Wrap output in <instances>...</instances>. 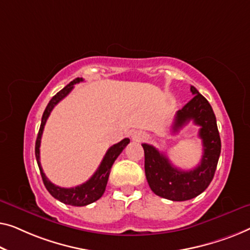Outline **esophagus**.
Listing matches in <instances>:
<instances>
[{
    "instance_id": "34e87169",
    "label": "esophagus",
    "mask_w": 250,
    "mask_h": 250,
    "mask_svg": "<svg viewBox=\"0 0 250 250\" xmlns=\"http://www.w3.org/2000/svg\"><path fill=\"white\" fill-rule=\"evenodd\" d=\"M145 133L143 131H140V130H136V131H133L131 133V139L133 142H142V140L145 138Z\"/></svg>"
}]
</instances>
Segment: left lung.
Wrapping results in <instances>:
<instances>
[{
    "instance_id": "1",
    "label": "left lung",
    "mask_w": 250,
    "mask_h": 250,
    "mask_svg": "<svg viewBox=\"0 0 250 250\" xmlns=\"http://www.w3.org/2000/svg\"><path fill=\"white\" fill-rule=\"evenodd\" d=\"M194 97L175 114L172 132H178L189 121L199 125L198 136L203 143V156L195 168L184 171L173 167L170 160L155 147L143 144L145 173L154 194L173 202L195 198L208 187L215 173L221 154V139L216 118L208 101L190 87Z\"/></svg>"
}]
</instances>
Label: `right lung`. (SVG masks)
I'll list each match as a JSON object with an SVG mask.
<instances>
[{
  "instance_id": "obj_1",
  "label": "right lung",
  "mask_w": 250,
  "mask_h": 250,
  "mask_svg": "<svg viewBox=\"0 0 250 250\" xmlns=\"http://www.w3.org/2000/svg\"><path fill=\"white\" fill-rule=\"evenodd\" d=\"M80 82H83V78H76L73 82L70 83L69 85H66L64 88L60 90L58 94L52 97L50 103L47 104L46 108H45L43 117H42V124L40 126V131H38V135H37L36 145H35V155H36L37 164H38V167H40L42 179H43L45 187H46L48 192H50L55 199L60 200V202L63 204H66V205H71V206H86L88 205V204L96 202L97 199H100L101 197L103 196L105 188H106L108 175H110L112 165H113L114 161L118 159V156L120 155L122 150L125 149V147L130 143L129 138H125L124 140H121L120 143L111 146L110 148L107 149V152L103 157V160H102L100 167H98L96 172L91 175V178L89 180H87L85 184L77 186V187H73V188H62V187H59V186H55L54 184H52V182L48 180L46 175L44 173L43 168H42L41 161H40L41 139H42V135H43L44 126L55 105L58 104L60 101L63 100V98H64L66 95L73 89V85H75V83H78Z\"/></svg>"
}]
</instances>
